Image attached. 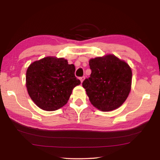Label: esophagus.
I'll return each instance as SVG.
<instances>
[{
  "instance_id": "esophagus-1",
  "label": "esophagus",
  "mask_w": 160,
  "mask_h": 160,
  "mask_svg": "<svg viewBox=\"0 0 160 160\" xmlns=\"http://www.w3.org/2000/svg\"><path fill=\"white\" fill-rule=\"evenodd\" d=\"M84 78H85V77H84V76H82V77H80V81H81V82H83L84 80Z\"/></svg>"
}]
</instances>
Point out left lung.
Returning <instances> with one entry per match:
<instances>
[{
    "label": "left lung",
    "mask_w": 160,
    "mask_h": 160,
    "mask_svg": "<svg viewBox=\"0 0 160 160\" xmlns=\"http://www.w3.org/2000/svg\"><path fill=\"white\" fill-rule=\"evenodd\" d=\"M89 66L91 73L83 81L82 87L91 103L102 111L120 107L131 91V67L111 54L91 59Z\"/></svg>",
    "instance_id": "left-lung-1"
}]
</instances>
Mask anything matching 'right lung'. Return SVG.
<instances>
[{
	"label": "right lung",
	"instance_id": "right-lung-1",
	"mask_svg": "<svg viewBox=\"0 0 160 160\" xmlns=\"http://www.w3.org/2000/svg\"><path fill=\"white\" fill-rule=\"evenodd\" d=\"M74 64L64 58L46 57L30 64L26 87L34 103L42 109L56 111L65 105L80 80L75 76Z\"/></svg>",
	"mask_w": 160,
	"mask_h": 160
}]
</instances>
